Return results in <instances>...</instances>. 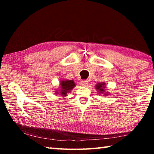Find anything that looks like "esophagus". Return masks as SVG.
I'll return each mask as SVG.
<instances>
[{
	"label": "esophagus",
	"mask_w": 154,
	"mask_h": 154,
	"mask_svg": "<svg viewBox=\"0 0 154 154\" xmlns=\"http://www.w3.org/2000/svg\"><path fill=\"white\" fill-rule=\"evenodd\" d=\"M81 84H82V86L86 87L88 85V82L87 80H83V81H82V82H81Z\"/></svg>",
	"instance_id": "1"
}]
</instances>
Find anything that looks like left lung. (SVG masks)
<instances>
[{"instance_id":"obj_1","label":"left lung","mask_w":154,"mask_h":154,"mask_svg":"<svg viewBox=\"0 0 154 154\" xmlns=\"http://www.w3.org/2000/svg\"><path fill=\"white\" fill-rule=\"evenodd\" d=\"M96 89L98 90V92L99 94H103L105 96L109 95V93L107 92H105L106 90V86H105V82H100V83H98L96 85Z\"/></svg>"}]
</instances>
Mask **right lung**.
<instances>
[{
    "mask_svg": "<svg viewBox=\"0 0 154 154\" xmlns=\"http://www.w3.org/2000/svg\"><path fill=\"white\" fill-rule=\"evenodd\" d=\"M60 84V88L58 90L55 91V94H60V96H66L68 93H70L72 88L75 86L73 80H62Z\"/></svg>",
    "mask_w": 154,
    "mask_h": 154,
    "instance_id": "obj_1",
    "label": "right lung"
}]
</instances>
